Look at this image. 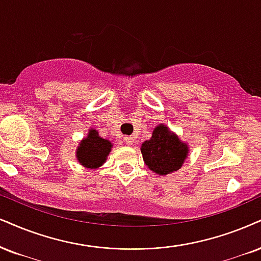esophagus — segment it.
<instances>
[{"label": "esophagus", "instance_id": "1", "mask_svg": "<svg viewBox=\"0 0 261 261\" xmlns=\"http://www.w3.org/2000/svg\"><path fill=\"white\" fill-rule=\"evenodd\" d=\"M123 143L125 144V145L130 146V145H133L134 139H133V138H132V137H124V138H123Z\"/></svg>", "mask_w": 261, "mask_h": 261}]
</instances>
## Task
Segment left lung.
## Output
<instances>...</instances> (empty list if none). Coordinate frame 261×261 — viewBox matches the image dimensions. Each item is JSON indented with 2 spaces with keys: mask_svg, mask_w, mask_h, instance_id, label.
<instances>
[{
  "mask_svg": "<svg viewBox=\"0 0 261 261\" xmlns=\"http://www.w3.org/2000/svg\"><path fill=\"white\" fill-rule=\"evenodd\" d=\"M141 155L150 170L159 175L172 174L181 168L189 155V145L165 123L153 128L152 136L140 146Z\"/></svg>",
  "mask_w": 261,
  "mask_h": 261,
  "instance_id": "1",
  "label": "left lung"
}]
</instances>
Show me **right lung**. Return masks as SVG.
Listing matches in <instances>:
<instances>
[{
  "label": "right lung",
  "instance_id": "1",
  "mask_svg": "<svg viewBox=\"0 0 261 261\" xmlns=\"http://www.w3.org/2000/svg\"><path fill=\"white\" fill-rule=\"evenodd\" d=\"M114 144L99 136V132L91 128L80 141L76 149V160L87 169H98L108 160Z\"/></svg>",
  "mask_w": 261,
  "mask_h": 261
}]
</instances>
